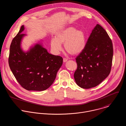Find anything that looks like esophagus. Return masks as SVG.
I'll return each instance as SVG.
<instances>
[{
  "label": "esophagus",
  "instance_id": "obj_1",
  "mask_svg": "<svg viewBox=\"0 0 126 126\" xmlns=\"http://www.w3.org/2000/svg\"><path fill=\"white\" fill-rule=\"evenodd\" d=\"M68 60V59L66 58H63V62H67Z\"/></svg>",
  "mask_w": 126,
  "mask_h": 126
}]
</instances>
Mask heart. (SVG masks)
Masks as SVG:
<instances>
[{"mask_svg": "<svg viewBox=\"0 0 126 126\" xmlns=\"http://www.w3.org/2000/svg\"><path fill=\"white\" fill-rule=\"evenodd\" d=\"M64 44L65 50L72 55H77L85 49L86 44V36L82 30H77L73 27L65 28L58 32L55 38H52L50 46L55 54L62 50L61 44Z\"/></svg>", "mask_w": 126, "mask_h": 126, "instance_id": "1", "label": "heart"}]
</instances>
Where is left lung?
Returning a JSON list of instances; mask_svg holds the SVG:
<instances>
[{
  "label": "left lung",
  "mask_w": 126,
  "mask_h": 126,
  "mask_svg": "<svg viewBox=\"0 0 126 126\" xmlns=\"http://www.w3.org/2000/svg\"><path fill=\"white\" fill-rule=\"evenodd\" d=\"M112 42L106 31L97 24L83 50L76 57L77 69L74 77L79 87L94 88L109 75L112 63Z\"/></svg>",
  "instance_id": "left-lung-1"
}]
</instances>
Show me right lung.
I'll use <instances>...</instances> for the list:
<instances>
[{"label":"right lung","instance_id":"right-lung-1","mask_svg":"<svg viewBox=\"0 0 126 126\" xmlns=\"http://www.w3.org/2000/svg\"><path fill=\"white\" fill-rule=\"evenodd\" d=\"M23 25L13 39L10 47L8 62L10 68L20 85L28 91H43L53 83L63 63V58L49 53L41 43L35 44L25 52L21 41Z\"/></svg>","mask_w":126,"mask_h":126}]
</instances>
